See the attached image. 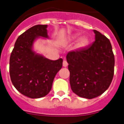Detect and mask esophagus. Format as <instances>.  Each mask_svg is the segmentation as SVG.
<instances>
[{
  "label": "esophagus",
  "instance_id": "esophagus-1",
  "mask_svg": "<svg viewBox=\"0 0 124 124\" xmlns=\"http://www.w3.org/2000/svg\"><path fill=\"white\" fill-rule=\"evenodd\" d=\"M62 65H63V66H64V67H67V66H68V63L67 62V61H66V60H64V61H63V62H62Z\"/></svg>",
  "mask_w": 124,
  "mask_h": 124
}]
</instances>
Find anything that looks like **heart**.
I'll return each instance as SVG.
<instances>
[{
	"label": "heart",
	"mask_w": 124,
	"mask_h": 124,
	"mask_svg": "<svg viewBox=\"0 0 124 124\" xmlns=\"http://www.w3.org/2000/svg\"><path fill=\"white\" fill-rule=\"evenodd\" d=\"M78 34H75L71 37L72 40L75 39L76 38L78 37ZM89 44V39L86 37H82L81 38H80L79 40H78L77 44H76V47L78 49L84 48L85 47H86Z\"/></svg>",
	"instance_id": "b5f03b06"
}]
</instances>
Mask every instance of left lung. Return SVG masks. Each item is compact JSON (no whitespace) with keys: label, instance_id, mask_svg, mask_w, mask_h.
Listing matches in <instances>:
<instances>
[{"label":"left lung","instance_id":"obj_1","mask_svg":"<svg viewBox=\"0 0 124 124\" xmlns=\"http://www.w3.org/2000/svg\"><path fill=\"white\" fill-rule=\"evenodd\" d=\"M94 33L92 44L70 51L66 56L73 92L88 99L105 92L114 75L115 56L109 40L96 30Z\"/></svg>","mask_w":124,"mask_h":124}]
</instances>
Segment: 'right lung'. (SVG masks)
<instances>
[{"label": "right lung", "mask_w": 124, "mask_h": 124, "mask_svg": "<svg viewBox=\"0 0 124 124\" xmlns=\"http://www.w3.org/2000/svg\"><path fill=\"white\" fill-rule=\"evenodd\" d=\"M47 25H36L16 39L9 59V75L14 87L31 98L44 97L51 89L54 77L62 68V60H49L32 50L39 37H48Z\"/></svg>", "instance_id": "1"}]
</instances>
